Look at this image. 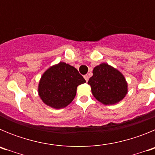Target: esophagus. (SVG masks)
I'll return each mask as SVG.
<instances>
[{
  "label": "esophagus",
  "instance_id": "34e87169",
  "mask_svg": "<svg viewBox=\"0 0 155 155\" xmlns=\"http://www.w3.org/2000/svg\"><path fill=\"white\" fill-rule=\"evenodd\" d=\"M84 79H85L86 81H88V79H89V77H88V75H87V74L84 75Z\"/></svg>",
  "mask_w": 155,
  "mask_h": 155
}]
</instances>
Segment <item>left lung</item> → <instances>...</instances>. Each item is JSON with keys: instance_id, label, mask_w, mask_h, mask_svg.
<instances>
[{"instance_id": "obj_1", "label": "left lung", "mask_w": 155, "mask_h": 155, "mask_svg": "<svg viewBox=\"0 0 155 155\" xmlns=\"http://www.w3.org/2000/svg\"><path fill=\"white\" fill-rule=\"evenodd\" d=\"M87 84L93 96L103 105H115L124 99L128 92V84L120 71L102 63L94 67Z\"/></svg>"}]
</instances>
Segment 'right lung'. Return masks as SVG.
<instances>
[{"mask_svg":"<svg viewBox=\"0 0 155 155\" xmlns=\"http://www.w3.org/2000/svg\"><path fill=\"white\" fill-rule=\"evenodd\" d=\"M85 82L74 67L61 61L42 74L38 93L43 103L53 109H61L73 101L78 86Z\"/></svg>","mask_w":155,"mask_h":155,"instance_id":"right-lung-1","label":"right lung"}]
</instances>
